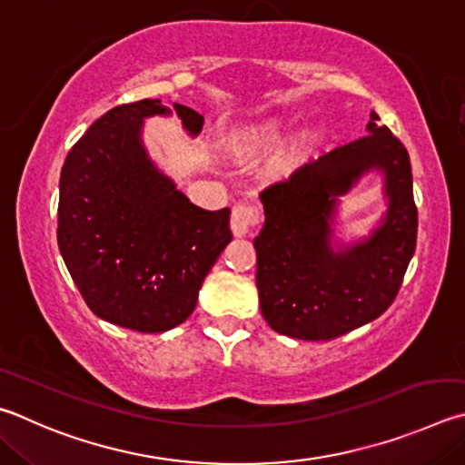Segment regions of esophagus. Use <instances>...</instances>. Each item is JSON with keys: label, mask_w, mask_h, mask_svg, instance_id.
Masks as SVG:
<instances>
[{"label": "esophagus", "mask_w": 465, "mask_h": 465, "mask_svg": "<svg viewBox=\"0 0 465 465\" xmlns=\"http://www.w3.org/2000/svg\"><path fill=\"white\" fill-rule=\"evenodd\" d=\"M258 223V209L248 203H238L232 209V232L235 238H242L250 232L252 225Z\"/></svg>", "instance_id": "1"}]
</instances>
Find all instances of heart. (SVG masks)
<instances>
[{"label":"heart","mask_w":465,"mask_h":465,"mask_svg":"<svg viewBox=\"0 0 465 465\" xmlns=\"http://www.w3.org/2000/svg\"><path fill=\"white\" fill-rule=\"evenodd\" d=\"M282 124H268L256 134V140L262 142V144H270V142H276L282 138Z\"/></svg>","instance_id":"heart-1"}]
</instances>
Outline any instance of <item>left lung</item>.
<instances>
[{
    "label": "left lung",
    "instance_id": "8db88e82",
    "mask_svg": "<svg viewBox=\"0 0 465 465\" xmlns=\"http://www.w3.org/2000/svg\"><path fill=\"white\" fill-rule=\"evenodd\" d=\"M378 120L372 112L366 136L262 191L256 286L262 315L276 333L333 340L378 319L401 289L417 246L412 173L407 148ZM372 170L385 176L387 213L368 239L335 244L339 197Z\"/></svg>",
    "mask_w": 465,
    "mask_h": 465
}]
</instances>
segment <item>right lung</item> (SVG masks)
Wrapping results in <instances>:
<instances>
[{"label":"right lung","instance_id":"1","mask_svg":"<svg viewBox=\"0 0 465 465\" xmlns=\"http://www.w3.org/2000/svg\"><path fill=\"white\" fill-rule=\"evenodd\" d=\"M179 115L195 138L203 115L142 99L109 109L66 156L58 183V250L89 309L142 333L181 325L232 242L230 209L193 205L150 158L144 120Z\"/></svg>","mask_w":465,"mask_h":465}]
</instances>
